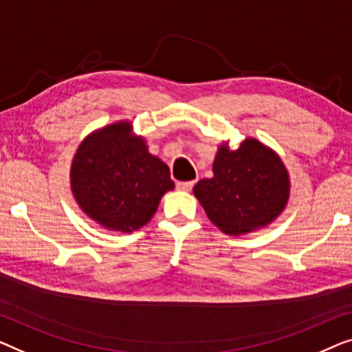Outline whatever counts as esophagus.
I'll use <instances>...</instances> for the list:
<instances>
[{
	"label": "esophagus",
	"instance_id": "obj_1",
	"mask_svg": "<svg viewBox=\"0 0 352 352\" xmlns=\"http://www.w3.org/2000/svg\"><path fill=\"white\" fill-rule=\"evenodd\" d=\"M195 186V182H177V188L183 191H190Z\"/></svg>",
	"mask_w": 352,
	"mask_h": 352
}]
</instances>
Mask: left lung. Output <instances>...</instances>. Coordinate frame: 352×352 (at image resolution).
Here are the masks:
<instances>
[{"label":"left lung","mask_w":352,"mask_h":352,"mask_svg":"<svg viewBox=\"0 0 352 352\" xmlns=\"http://www.w3.org/2000/svg\"><path fill=\"white\" fill-rule=\"evenodd\" d=\"M214 177L192 188L207 217L226 234L239 236L270 225L284 210L290 180L280 157L255 138L237 150L221 145Z\"/></svg>","instance_id":"obj_1"}]
</instances>
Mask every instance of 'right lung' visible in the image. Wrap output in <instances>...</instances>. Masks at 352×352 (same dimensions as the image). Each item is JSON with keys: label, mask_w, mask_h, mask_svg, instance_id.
<instances>
[{"label": "right lung", "mask_w": 352, "mask_h": 352, "mask_svg": "<svg viewBox=\"0 0 352 352\" xmlns=\"http://www.w3.org/2000/svg\"><path fill=\"white\" fill-rule=\"evenodd\" d=\"M70 177L79 207L97 223L122 232L146 225L164 192L175 186L169 167L148 153L142 137L132 135L127 121L86 137Z\"/></svg>", "instance_id": "1"}]
</instances>
